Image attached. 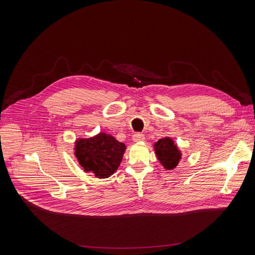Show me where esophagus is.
Listing matches in <instances>:
<instances>
[{
  "label": "esophagus",
  "mask_w": 255,
  "mask_h": 255,
  "mask_svg": "<svg viewBox=\"0 0 255 255\" xmlns=\"http://www.w3.org/2000/svg\"><path fill=\"white\" fill-rule=\"evenodd\" d=\"M132 139H133L134 142H141V141H144L145 137H144V135L141 134V133H135V134L133 135Z\"/></svg>",
  "instance_id": "1"
}]
</instances>
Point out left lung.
<instances>
[{
  "mask_svg": "<svg viewBox=\"0 0 255 255\" xmlns=\"http://www.w3.org/2000/svg\"><path fill=\"white\" fill-rule=\"evenodd\" d=\"M153 148L157 159L166 170L175 168L181 158L177 145L169 137H163L154 143Z\"/></svg>",
  "mask_w": 255,
  "mask_h": 255,
  "instance_id": "left-lung-1",
  "label": "left lung"
}]
</instances>
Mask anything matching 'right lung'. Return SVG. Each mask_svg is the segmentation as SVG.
Instances as JSON below:
<instances>
[{
    "instance_id": "1",
    "label": "right lung",
    "mask_w": 255,
    "mask_h": 255,
    "mask_svg": "<svg viewBox=\"0 0 255 255\" xmlns=\"http://www.w3.org/2000/svg\"><path fill=\"white\" fill-rule=\"evenodd\" d=\"M125 150L124 143L104 132L90 138H78L75 142V156L80 165L99 178H107L116 172Z\"/></svg>"
}]
</instances>
